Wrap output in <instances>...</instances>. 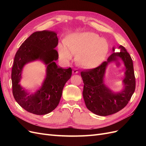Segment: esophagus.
<instances>
[{
  "mask_svg": "<svg viewBox=\"0 0 146 146\" xmlns=\"http://www.w3.org/2000/svg\"><path fill=\"white\" fill-rule=\"evenodd\" d=\"M72 72L74 74H78L79 72V71H78V70L77 69H74Z\"/></svg>",
  "mask_w": 146,
  "mask_h": 146,
  "instance_id": "34e87169",
  "label": "esophagus"
}]
</instances>
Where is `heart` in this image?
<instances>
[{"label":"heart","instance_id":"b5f03b06","mask_svg":"<svg viewBox=\"0 0 146 146\" xmlns=\"http://www.w3.org/2000/svg\"><path fill=\"white\" fill-rule=\"evenodd\" d=\"M109 50L107 41L91 32L74 33L64 40V45L59 44L58 52L60 59L68 62L72 54H76L77 63L86 69L96 68L103 62Z\"/></svg>","mask_w":146,"mask_h":146}]
</instances>
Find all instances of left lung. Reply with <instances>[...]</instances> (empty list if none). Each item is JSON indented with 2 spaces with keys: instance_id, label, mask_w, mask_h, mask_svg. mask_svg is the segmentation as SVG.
Wrapping results in <instances>:
<instances>
[{
  "instance_id": "8db88e82",
  "label": "left lung",
  "mask_w": 146,
  "mask_h": 146,
  "mask_svg": "<svg viewBox=\"0 0 146 146\" xmlns=\"http://www.w3.org/2000/svg\"><path fill=\"white\" fill-rule=\"evenodd\" d=\"M121 50L115 52L113 47V54L107 61L98 68L86 70L81 72L84 83L83 96L87 108L97 114L106 116L114 114L124 108L129 103L135 90V77L133 61L124 47L118 46ZM121 59L125 66V78L123 81V89L114 92L105 85L104 77L106 69L110 63Z\"/></svg>"
}]
</instances>
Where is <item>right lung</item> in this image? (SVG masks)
<instances>
[{
	"mask_svg": "<svg viewBox=\"0 0 146 146\" xmlns=\"http://www.w3.org/2000/svg\"><path fill=\"white\" fill-rule=\"evenodd\" d=\"M58 44L55 32L39 31L25 39L15 55L11 71L13 94L28 112L43 115L52 111L60 102L65 83L71 77V68L63 69L55 63L58 59L55 49ZM38 60L45 64L46 76L41 86L30 94L20 85L21 73L25 64Z\"/></svg>",
	"mask_w": 146,
	"mask_h": 146,
	"instance_id": "add662e5",
	"label": "right lung"
}]
</instances>
